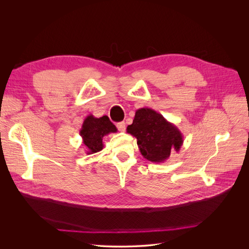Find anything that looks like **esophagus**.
Listing matches in <instances>:
<instances>
[{"label":"esophagus","mask_w":249,"mask_h":249,"mask_svg":"<svg viewBox=\"0 0 249 249\" xmlns=\"http://www.w3.org/2000/svg\"><path fill=\"white\" fill-rule=\"evenodd\" d=\"M116 127L118 128V130H119L120 132H124V131L126 130V124H125V122H124V121H122V122H118V123L116 124Z\"/></svg>","instance_id":"1"}]
</instances>
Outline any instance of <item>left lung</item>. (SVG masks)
Listing matches in <instances>:
<instances>
[{"mask_svg": "<svg viewBox=\"0 0 249 249\" xmlns=\"http://www.w3.org/2000/svg\"><path fill=\"white\" fill-rule=\"evenodd\" d=\"M127 133L137 139L140 152L152 162L165 161L172 150L178 152L183 144V136L174 124L151 108L136 111Z\"/></svg>", "mask_w": 249, "mask_h": 249, "instance_id": "1", "label": "left lung"}]
</instances>
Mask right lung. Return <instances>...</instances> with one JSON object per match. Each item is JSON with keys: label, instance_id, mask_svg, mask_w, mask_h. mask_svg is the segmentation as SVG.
Returning a JSON list of instances; mask_svg holds the SVG:
<instances>
[{"label": "right lung", "instance_id": "obj_1", "mask_svg": "<svg viewBox=\"0 0 249 249\" xmlns=\"http://www.w3.org/2000/svg\"><path fill=\"white\" fill-rule=\"evenodd\" d=\"M116 132L117 128L106 115L96 118L89 114L85 119L82 129L80 130L87 154L90 155L101 151L103 149V137Z\"/></svg>", "mask_w": 249, "mask_h": 249}]
</instances>
